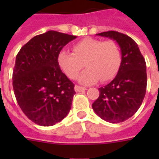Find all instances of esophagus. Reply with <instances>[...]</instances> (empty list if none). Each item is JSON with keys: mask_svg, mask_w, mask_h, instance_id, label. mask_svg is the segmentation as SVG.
<instances>
[{"mask_svg": "<svg viewBox=\"0 0 159 159\" xmlns=\"http://www.w3.org/2000/svg\"><path fill=\"white\" fill-rule=\"evenodd\" d=\"M74 89L77 92H84V91H86V90H87V88H86V87H80V86H77V85H76L74 87Z\"/></svg>", "mask_w": 159, "mask_h": 159, "instance_id": "obj_1", "label": "esophagus"}]
</instances>
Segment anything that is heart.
Masks as SVG:
<instances>
[{"instance_id": "heart-1", "label": "heart", "mask_w": 159, "mask_h": 159, "mask_svg": "<svg viewBox=\"0 0 159 159\" xmlns=\"http://www.w3.org/2000/svg\"><path fill=\"white\" fill-rule=\"evenodd\" d=\"M73 53L62 50L57 61L60 67L70 79H76L84 67L87 69L79 77L82 84L100 81L107 82L113 78L120 67L121 52L113 40L103 41L86 38L72 45Z\"/></svg>"}]
</instances>
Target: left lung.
<instances>
[{
  "mask_svg": "<svg viewBox=\"0 0 159 159\" xmlns=\"http://www.w3.org/2000/svg\"><path fill=\"white\" fill-rule=\"evenodd\" d=\"M97 35L108 37L118 43L122 60L116 77L100 87V96L92 109L102 120L120 123L128 120L140 107L146 93V62L133 39L117 31H106Z\"/></svg>",
  "mask_w": 159,
  "mask_h": 159,
  "instance_id": "left-lung-1",
  "label": "left lung"
}]
</instances>
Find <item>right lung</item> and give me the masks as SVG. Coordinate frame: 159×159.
<instances>
[{"instance_id": "obj_1", "label": "right lung", "mask_w": 159, "mask_h": 159, "mask_svg": "<svg viewBox=\"0 0 159 159\" xmlns=\"http://www.w3.org/2000/svg\"><path fill=\"white\" fill-rule=\"evenodd\" d=\"M77 36L49 30L20 48L13 70V89L25 115L39 125L60 122L70 111L74 84L60 69L57 57Z\"/></svg>"}]
</instances>
